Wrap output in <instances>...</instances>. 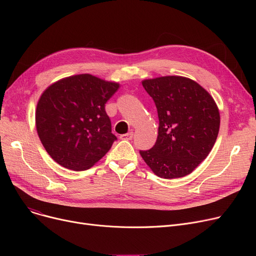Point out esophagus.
<instances>
[{"label":"esophagus","instance_id":"obj_1","mask_svg":"<svg viewBox=\"0 0 256 256\" xmlns=\"http://www.w3.org/2000/svg\"><path fill=\"white\" fill-rule=\"evenodd\" d=\"M132 136H134V132H130L128 134H124V135H121L120 136V139L121 140H132Z\"/></svg>","mask_w":256,"mask_h":256}]
</instances>
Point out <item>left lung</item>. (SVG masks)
I'll return each mask as SVG.
<instances>
[{
  "label": "left lung",
  "mask_w": 256,
  "mask_h": 256,
  "mask_svg": "<svg viewBox=\"0 0 256 256\" xmlns=\"http://www.w3.org/2000/svg\"><path fill=\"white\" fill-rule=\"evenodd\" d=\"M158 116V135L140 154L156 176L178 178L208 156L217 140L220 113L210 94L195 80L180 76L144 80Z\"/></svg>",
  "instance_id": "obj_1"
}]
</instances>
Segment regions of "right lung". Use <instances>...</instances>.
<instances>
[{
  "label": "right lung",
  "mask_w": 256,
  "mask_h": 256,
  "mask_svg": "<svg viewBox=\"0 0 256 256\" xmlns=\"http://www.w3.org/2000/svg\"><path fill=\"white\" fill-rule=\"evenodd\" d=\"M118 88V83L85 74L62 78L44 91L36 108V128L55 162L83 171L110 150L117 138L104 104Z\"/></svg>",
  "instance_id": "right-lung-1"
}]
</instances>
